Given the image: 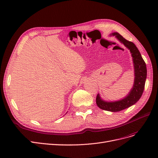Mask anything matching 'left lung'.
<instances>
[{
    "instance_id": "left-lung-1",
    "label": "left lung",
    "mask_w": 158,
    "mask_h": 158,
    "mask_svg": "<svg viewBox=\"0 0 158 158\" xmlns=\"http://www.w3.org/2000/svg\"><path fill=\"white\" fill-rule=\"evenodd\" d=\"M110 36L115 37L119 42L130 51L132 58L135 73V80L132 88L125 98L116 101H106L102 99L99 94L97 95L96 103L100 109L111 112H118L130 107L140 99L144 92L147 76V69L145 62L143 60L139 50L132 42L126 40L117 32L112 33L110 34Z\"/></svg>"
}]
</instances>
